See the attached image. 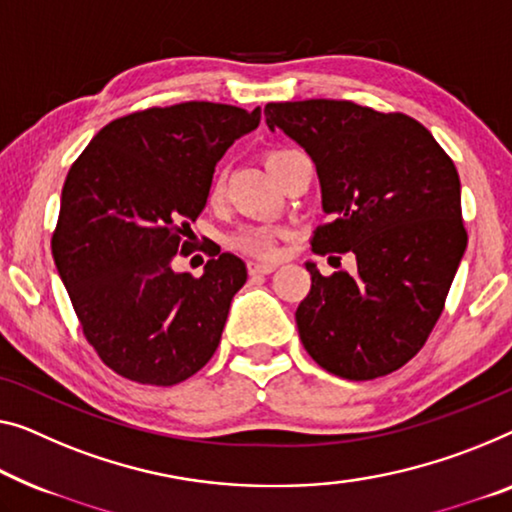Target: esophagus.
<instances>
[{
	"label": "esophagus",
	"instance_id": "esophagus-1",
	"mask_svg": "<svg viewBox=\"0 0 512 512\" xmlns=\"http://www.w3.org/2000/svg\"><path fill=\"white\" fill-rule=\"evenodd\" d=\"M250 276H266V273L276 271V264L271 262H248Z\"/></svg>",
	"mask_w": 512,
	"mask_h": 512
}]
</instances>
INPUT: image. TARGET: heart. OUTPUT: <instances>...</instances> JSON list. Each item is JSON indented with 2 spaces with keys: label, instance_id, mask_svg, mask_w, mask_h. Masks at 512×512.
I'll return each mask as SVG.
<instances>
[{
  "label": "heart",
  "instance_id": "obj_1",
  "mask_svg": "<svg viewBox=\"0 0 512 512\" xmlns=\"http://www.w3.org/2000/svg\"><path fill=\"white\" fill-rule=\"evenodd\" d=\"M280 154H285V151H276V154H271L269 163ZM232 246L243 250V253L266 257L276 250V234H273V230H269V227H262V225L243 227V230H239L232 236Z\"/></svg>",
  "mask_w": 512,
  "mask_h": 512
}]
</instances>
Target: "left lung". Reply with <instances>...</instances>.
Returning <instances> with one entry per match:
<instances>
[{"instance_id": "left-lung-1", "label": "left lung", "mask_w": 512, "mask_h": 512, "mask_svg": "<svg viewBox=\"0 0 512 512\" xmlns=\"http://www.w3.org/2000/svg\"><path fill=\"white\" fill-rule=\"evenodd\" d=\"M264 117L317 167L331 223L312 250L356 257L352 273L329 278L305 262L312 285L296 308L305 352L352 381L402 368L437 324L467 250L453 160L407 114L315 98L269 103Z\"/></svg>"}]
</instances>
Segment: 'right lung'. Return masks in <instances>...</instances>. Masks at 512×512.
<instances>
[{"mask_svg":"<svg viewBox=\"0 0 512 512\" xmlns=\"http://www.w3.org/2000/svg\"><path fill=\"white\" fill-rule=\"evenodd\" d=\"M262 112L190 101L114 119L75 160L52 234L61 282L91 347L117 375L174 386L209 363L246 264L220 253L200 278L174 255L225 151Z\"/></svg>","mask_w":512,"mask_h":512,"instance_id":"add662e5","label":"right lung"}]
</instances>
